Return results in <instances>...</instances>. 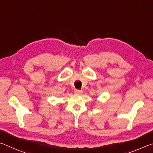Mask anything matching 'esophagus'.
Wrapping results in <instances>:
<instances>
[{
  "instance_id": "esophagus-1",
  "label": "esophagus",
  "mask_w": 153,
  "mask_h": 153,
  "mask_svg": "<svg viewBox=\"0 0 153 153\" xmlns=\"http://www.w3.org/2000/svg\"><path fill=\"white\" fill-rule=\"evenodd\" d=\"M74 93H76V94L81 95V93H82V91L81 90H79V89H75V90H74Z\"/></svg>"
}]
</instances>
